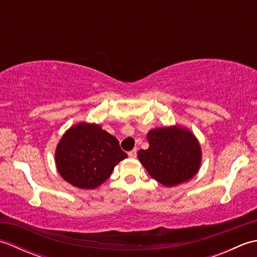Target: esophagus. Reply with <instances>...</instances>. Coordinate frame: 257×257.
<instances>
[{
  "mask_svg": "<svg viewBox=\"0 0 257 257\" xmlns=\"http://www.w3.org/2000/svg\"><path fill=\"white\" fill-rule=\"evenodd\" d=\"M128 156L130 158H136V157H137V149H134L132 151H129L128 152Z\"/></svg>",
  "mask_w": 257,
  "mask_h": 257,
  "instance_id": "1",
  "label": "esophagus"
}]
</instances>
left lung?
Masks as SVG:
<instances>
[{"label":"left lung","instance_id":"8db88e82","mask_svg":"<svg viewBox=\"0 0 257 257\" xmlns=\"http://www.w3.org/2000/svg\"><path fill=\"white\" fill-rule=\"evenodd\" d=\"M149 148L138 151V159L150 176L165 187H173L198 173L202 152L195 136L187 128L171 125L147 134Z\"/></svg>","mask_w":257,"mask_h":257}]
</instances>
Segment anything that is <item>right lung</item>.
<instances>
[{
	"instance_id": "right-lung-1",
	"label": "right lung",
	"mask_w": 257,
	"mask_h": 257,
	"mask_svg": "<svg viewBox=\"0 0 257 257\" xmlns=\"http://www.w3.org/2000/svg\"><path fill=\"white\" fill-rule=\"evenodd\" d=\"M116 137L99 124L80 122L70 127L55 151L56 168L62 178L76 188L99 187L118 163L127 158Z\"/></svg>"
}]
</instances>
